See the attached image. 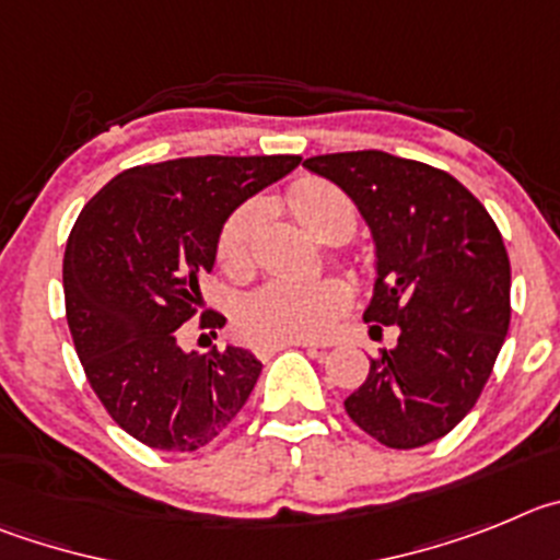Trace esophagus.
I'll return each instance as SVG.
<instances>
[{"instance_id": "obj_1", "label": "esophagus", "mask_w": 560, "mask_h": 560, "mask_svg": "<svg viewBox=\"0 0 560 560\" xmlns=\"http://www.w3.org/2000/svg\"><path fill=\"white\" fill-rule=\"evenodd\" d=\"M290 346H301V349H310V351H317L324 349V346H317V342H310V340H295V342H279V346H256V357L259 360H268V357H273L276 351L281 349H290Z\"/></svg>"}]
</instances>
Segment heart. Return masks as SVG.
<instances>
[{
    "instance_id": "b5f03b06",
    "label": "heart",
    "mask_w": 560,
    "mask_h": 560,
    "mask_svg": "<svg viewBox=\"0 0 560 560\" xmlns=\"http://www.w3.org/2000/svg\"><path fill=\"white\" fill-rule=\"evenodd\" d=\"M287 203L310 234L329 240L337 231L357 223V206L340 186L306 175L287 189ZM261 206L243 203L225 218L218 234V261L231 279H245L254 270V231ZM351 292L337 279L284 281L276 279L250 292L236 312V326L259 346H279L295 340H320L331 331L337 317L349 310Z\"/></svg>"
}]
</instances>
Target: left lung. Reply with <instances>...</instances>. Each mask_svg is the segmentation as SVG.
I'll return each instance as SVG.
<instances>
[{"label": "left lung", "instance_id": "8db88e82", "mask_svg": "<svg viewBox=\"0 0 560 560\" xmlns=\"http://www.w3.org/2000/svg\"><path fill=\"white\" fill-rule=\"evenodd\" d=\"M312 173L360 206L376 243L365 324L396 326L365 382L346 399L362 432L418 450L477 405L511 326V259L486 211L457 178L412 159L357 150L312 155Z\"/></svg>", "mask_w": 560, "mask_h": 560}]
</instances>
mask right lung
Here are the masks:
<instances>
[{
	"mask_svg": "<svg viewBox=\"0 0 560 560\" xmlns=\"http://www.w3.org/2000/svg\"><path fill=\"white\" fill-rule=\"evenodd\" d=\"M301 155H192L139 164L80 211L63 254L74 351L108 416L150 450L195 452L248 401L261 362L245 349L189 354L180 326L200 312V276L236 206ZM225 324L200 312V329Z\"/></svg>",
	"mask_w": 560,
	"mask_h": 560,
	"instance_id": "right-lung-1",
	"label": "right lung"
}]
</instances>
